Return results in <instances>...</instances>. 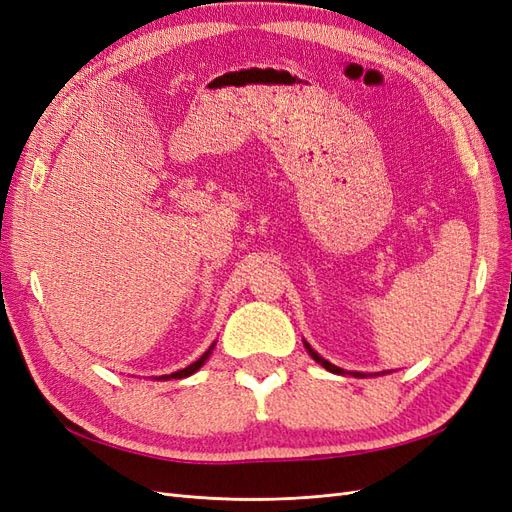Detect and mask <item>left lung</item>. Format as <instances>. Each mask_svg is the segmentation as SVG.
I'll use <instances>...</instances> for the list:
<instances>
[{"mask_svg":"<svg viewBox=\"0 0 512 512\" xmlns=\"http://www.w3.org/2000/svg\"><path fill=\"white\" fill-rule=\"evenodd\" d=\"M303 344H305L307 352H309V354H312V359H314L316 363H320V365H322L324 369H329V371H331V374H339V376H342V374H348V371H344V369H339V367H335V365H333V363H329V361H324V359H322V356H320V354H318V352H316V350H314L312 346H309L307 342H303ZM350 374H352L354 378H365V374H359V371H350Z\"/></svg>","mask_w":512,"mask_h":512,"instance_id":"1","label":"left lung"}]
</instances>
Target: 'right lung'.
<instances>
[{
	"label": "right lung",
	"instance_id": "1",
	"mask_svg": "<svg viewBox=\"0 0 512 512\" xmlns=\"http://www.w3.org/2000/svg\"><path fill=\"white\" fill-rule=\"evenodd\" d=\"M213 348H215V342L209 346V350L200 356L198 361H194L192 365H188L185 369H179V371H175V374H170V376H160V378H156V380H170V378H175V380H181V378H188V376H192V374H196V371L203 367L205 363H207V359H209V354L213 352Z\"/></svg>",
	"mask_w": 512,
	"mask_h": 512
}]
</instances>
